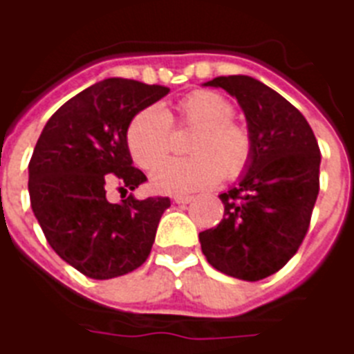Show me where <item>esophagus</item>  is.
I'll use <instances>...</instances> for the list:
<instances>
[{
  "mask_svg": "<svg viewBox=\"0 0 354 354\" xmlns=\"http://www.w3.org/2000/svg\"><path fill=\"white\" fill-rule=\"evenodd\" d=\"M174 201L179 203V205H186V203L194 201V196H175Z\"/></svg>",
  "mask_w": 354,
  "mask_h": 354,
  "instance_id": "1",
  "label": "esophagus"
}]
</instances>
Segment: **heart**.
I'll return each mask as SVG.
<instances>
[{"mask_svg":"<svg viewBox=\"0 0 354 354\" xmlns=\"http://www.w3.org/2000/svg\"><path fill=\"white\" fill-rule=\"evenodd\" d=\"M179 122L196 129L188 158H171L151 174L153 190L186 194L218 185L223 175L236 179L253 158V134L234 122V106L223 95L196 90L179 101ZM127 147L142 169H151L171 149V118L160 105L142 109L127 127Z\"/></svg>","mask_w":354,"mask_h":354,"instance_id":"b5f03b06","label":"heart"}]
</instances>
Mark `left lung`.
Listing matches in <instances>:
<instances>
[{
    "mask_svg": "<svg viewBox=\"0 0 354 354\" xmlns=\"http://www.w3.org/2000/svg\"><path fill=\"white\" fill-rule=\"evenodd\" d=\"M234 95L254 149L240 183L221 194L223 220L199 232L208 264L242 281H260L303 243L319 194L322 153L305 116L275 90L248 75L205 83Z\"/></svg>",
    "mask_w": 354,
    "mask_h": 354,
    "instance_id": "obj_1",
    "label": "left lung"
}]
</instances>
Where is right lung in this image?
<instances>
[{"label": "right lung", "mask_w": 354, "mask_h": 354, "mask_svg": "<svg viewBox=\"0 0 354 354\" xmlns=\"http://www.w3.org/2000/svg\"><path fill=\"white\" fill-rule=\"evenodd\" d=\"M160 84L111 77L66 101L49 118L29 162L31 208L60 259L90 279H114L144 264L169 197L106 201L146 183L133 166L127 127L168 94Z\"/></svg>", "instance_id": "obj_1"}]
</instances>
